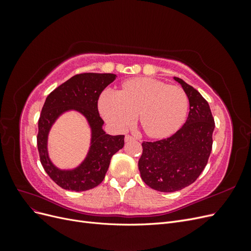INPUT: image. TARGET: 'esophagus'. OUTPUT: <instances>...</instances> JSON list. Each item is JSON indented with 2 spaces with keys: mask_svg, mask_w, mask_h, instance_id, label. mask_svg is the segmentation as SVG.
I'll return each instance as SVG.
<instances>
[{
  "mask_svg": "<svg viewBox=\"0 0 251 251\" xmlns=\"http://www.w3.org/2000/svg\"><path fill=\"white\" fill-rule=\"evenodd\" d=\"M136 138L134 137V136H131V135H126L125 137V141L126 142H128V141H132V140H135Z\"/></svg>",
  "mask_w": 251,
  "mask_h": 251,
  "instance_id": "obj_1",
  "label": "esophagus"
}]
</instances>
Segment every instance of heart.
Returning a JSON list of instances; mask_svg holds the SVG:
<instances>
[{
    "instance_id": "obj_1",
    "label": "heart",
    "mask_w": 251,
    "mask_h": 251,
    "mask_svg": "<svg viewBox=\"0 0 251 251\" xmlns=\"http://www.w3.org/2000/svg\"><path fill=\"white\" fill-rule=\"evenodd\" d=\"M188 107L183 89L151 77L128 79L119 91L104 90L98 100L101 116L114 130H126L138 112L143 131L153 138L176 132L184 124Z\"/></svg>"
}]
</instances>
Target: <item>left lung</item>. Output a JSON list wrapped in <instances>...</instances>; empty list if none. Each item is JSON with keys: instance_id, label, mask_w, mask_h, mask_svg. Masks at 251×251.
<instances>
[{"instance_id": "1", "label": "left lung", "mask_w": 251, "mask_h": 251, "mask_svg": "<svg viewBox=\"0 0 251 251\" xmlns=\"http://www.w3.org/2000/svg\"><path fill=\"white\" fill-rule=\"evenodd\" d=\"M187 94L186 123L171 137L142 142L138 169L144 183L162 193H173L197 180L207 164L215 120L208 102L183 79L174 77Z\"/></svg>"}]
</instances>
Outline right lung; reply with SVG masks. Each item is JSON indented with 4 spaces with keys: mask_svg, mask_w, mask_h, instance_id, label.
I'll return each mask as SVG.
<instances>
[{
    "mask_svg": "<svg viewBox=\"0 0 251 251\" xmlns=\"http://www.w3.org/2000/svg\"><path fill=\"white\" fill-rule=\"evenodd\" d=\"M116 77V74L112 73L74 75L53 90L46 98L39 119L37 149L44 170L64 189L83 192L100 184L112 156L125 146V135L112 136L103 131V120L97 109V100L102 90ZM69 110H76L87 119L91 141L88 154L78 167L62 170L53 165L49 157L48 136L56 119Z\"/></svg>",
    "mask_w": 251,
    "mask_h": 251,
    "instance_id": "obj_1",
    "label": "right lung"
}]
</instances>
